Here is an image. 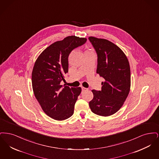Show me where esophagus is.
I'll list each match as a JSON object with an SVG mask.
<instances>
[{
	"label": "esophagus",
	"mask_w": 159,
	"mask_h": 159,
	"mask_svg": "<svg viewBox=\"0 0 159 159\" xmlns=\"http://www.w3.org/2000/svg\"><path fill=\"white\" fill-rule=\"evenodd\" d=\"M82 91H87V90H88V89H87V88H84V87H82Z\"/></svg>",
	"instance_id": "esophagus-1"
}]
</instances>
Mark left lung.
I'll return each mask as SVG.
<instances>
[{
	"instance_id": "1",
	"label": "left lung",
	"mask_w": 159,
	"mask_h": 159,
	"mask_svg": "<svg viewBox=\"0 0 159 159\" xmlns=\"http://www.w3.org/2000/svg\"><path fill=\"white\" fill-rule=\"evenodd\" d=\"M89 40L98 55L97 73L104 79L101 91L92 90L89 103L93 113L109 116L118 111L127 98L130 88L129 61L121 49L111 42L95 37Z\"/></svg>"
}]
</instances>
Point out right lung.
Returning <instances> with one entry per match:
<instances>
[{
  "instance_id": "right-lung-1",
  "label": "right lung",
  "mask_w": 159,
  "mask_h": 159,
  "mask_svg": "<svg viewBox=\"0 0 159 159\" xmlns=\"http://www.w3.org/2000/svg\"><path fill=\"white\" fill-rule=\"evenodd\" d=\"M86 38L70 36L54 42L40 54L31 74L34 96L42 110L57 120H64L74 113L80 87L70 88L61 84L68 71L69 54L82 45Z\"/></svg>"
}]
</instances>
